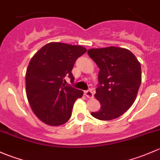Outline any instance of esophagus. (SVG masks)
<instances>
[{"instance_id":"esophagus-1","label":"esophagus","mask_w":160,"mask_h":160,"mask_svg":"<svg viewBox=\"0 0 160 160\" xmlns=\"http://www.w3.org/2000/svg\"><path fill=\"white\" fill-rule=\"evenodd\" d=\"M84 94L86 97H88V98H93L94 93L93 90H87V91L84 92Z\"/></svg>"}]
</instances>
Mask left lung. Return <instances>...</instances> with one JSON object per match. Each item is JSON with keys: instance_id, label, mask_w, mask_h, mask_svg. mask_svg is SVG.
I'll return each mask as SVG.
<instances>
[{"instance_id": "8db88e82", "label": "left lung", "mask_w": 160, "mask_h": 160, "mask_svg": "<svg viewBox=\"0 0 160 160\" xmlns=\"http://www.w3.org/2000/svg\"><path fill=\"white\" fill-rule=\"evenodd\" d=\"M87 53L100 68L94 97L101 107L91 115L100 120L117 118L137 98L142 80L140 63L132 52L117 47L90 49Z\"/></svg>"}]
</instances>
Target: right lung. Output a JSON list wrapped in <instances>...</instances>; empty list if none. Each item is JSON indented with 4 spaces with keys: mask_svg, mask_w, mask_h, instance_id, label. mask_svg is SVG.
I'll list each match as a JSON object with an SVG mask.
<instances>
[{
    "mask_svg": "<svg viewBox=\"0 0 160 160\" xmlns=\"http://www.w3.org/2000/svg\"><path fill=\"white\" fill-rule=\"evenodd\" d=\"M86 52L82 46L51 42L31 58L25 76L27 97L33 112L44 123L58 127L71 117L73 104L83 92L63 81L67 76L73 83L76 60Z\"/></svg>",
    "mask_w": 160,
    "mask_h": 160,
    "instance_id": "obj_1",
    "label": "right lung"
}]
</instances>
